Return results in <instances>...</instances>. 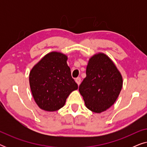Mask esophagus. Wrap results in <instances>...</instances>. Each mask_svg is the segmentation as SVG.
<instances>
[{"mask_svg":"<svg viewBox=\"0 0 147 147\" xmlns=\"http://www.w3.org/2000/svg\"><path fill=\"white\" fill-rule=\"evenodd\" d=\"M81 81H82V80H81V78H77L76 79V82L78 84V86H79L80 83H81Z\"/></svg>","mask_w":147,"mask_h":147,"instance_id":"esophagus-1","label":"esophagus"}]
</instances>
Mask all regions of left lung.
<instances>
[{
  "instance_id": "obj_1",
  "label": "left lung",
  "mask_w": 147,
  "mask_h": 147,
  "mask_svg": "<svg viewBox=\"0 0 147 147\" xmlns=\"http://www.w3.org/2000/svg\"><path fill=\"white\" fill-rule=\"evenodd\" d=\"M121 74L112 60L103 53L90 58L86 77L79 86L86 106L92 112L101 113L111 107L122 88Z\"/></svg>"
}]
</instances>
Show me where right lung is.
<instances>
[{
	"mask_svg": "<svg viewBox=\"0 0 147 147\" xmlns=\"http://www.w3.org/2000/svg\"><path fill=\"white\" fill-rule=\"evenodd\" d=\"M67 56L57 51L45 55L29 74L30 88L34 100L41 109L47 112L59 110L78 84L71 76Z\"/></svg>",
	"mask_w": 147,
	"mask_h": 147,
	"instance_id": "right-lung-1",
	"label": "right lung"
}]
</instances>
